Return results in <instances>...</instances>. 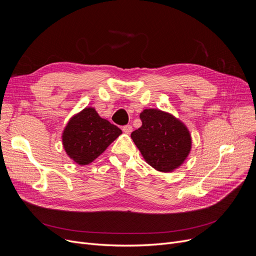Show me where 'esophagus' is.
Returning <instances> with one entry per match:
<instances>
[{"label":"esophagus","instance_id":"obj_1","mask_svg":"<svg viewBox=\"0 0 256 256\" xmlns=\"http://www.w3.org/2000/svg\"><path fill=\"white\" fill-rule=\"evenodd\" d=\"M122 130H124V132H126V134H130L132 130V126L130 124L124 126H122Z\"/></svg>","mask_w":256,"mask_h":256}]
</instances>
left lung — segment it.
Returning a JSON list of instances; mask_svg holds the SVG:
<instances>
[{
  "instance_id": "left-lung-1",
  "label": "left lung",
  "mask_w": 256,
  "mask_h": 256,
  "mask_svg": "<svg viewBox=\"0 0 256 256\" xmlns=\"http://www.w3.org/2000/svg\"><path fill=\"white\" fill-rule=\"evenodd\" d=\"M142 126L132 132V139L144 160L158 171L171 172L189 156L192 139L189 130L173 115L158 109L140 114Z\"/></svg>"
}]
</instances>
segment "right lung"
I'll list each match as a JSON object with an SVG mask.
<instances>
[{
    "mask_svg": "<svg viewBox=\"0 0 256 256\" xmlns=\"http://www.w3.org/2000/svg\"><path fill=\"white\" fill-rule=\"evenodd\" d=\"M122 132L102 118L96 109L85 108L67 124L62 135L66 154L78 165H88Z\"/></svg>",
    "mask_w": 256,
    "mask_h": 256,
    "instance_id": "add662e5",
    "label": "right lung"
}]
</instances>
